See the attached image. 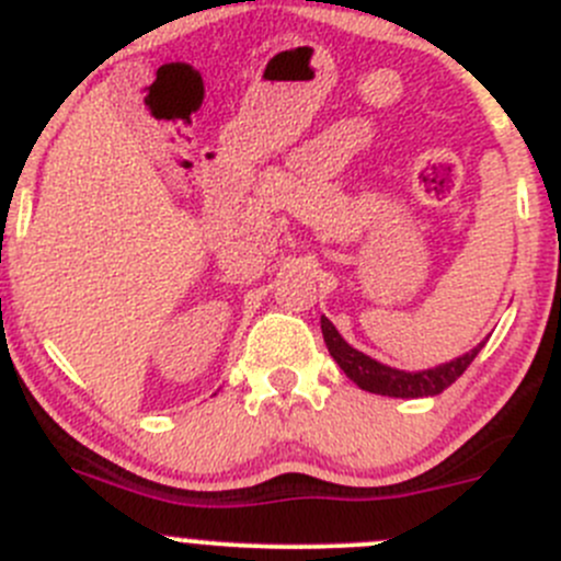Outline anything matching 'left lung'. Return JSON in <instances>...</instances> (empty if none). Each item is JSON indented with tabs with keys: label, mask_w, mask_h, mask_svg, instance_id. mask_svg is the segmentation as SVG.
Returning a JSON list of instances; mask_svg holds the SVG:
<instances>
[{
	"label": "left lung",
	"mask_w": 561,
	"mask_h": 561,
	"mask_svg": "<svg viewBox=\"0 0 561 561\" xmlns=\"http://www.w3.org/2000/svg\"><path fill=\"white\" fill-rule=\"evenodd\" d=\"M322 339L328 344V353L336 360L339 369L350 377L360 390H369V393L390 396V399H423V396H437L445 388H450L458 377L467 371V366L472 364L474 355L483 350L485 342H480L478 347H472L469 353L458 355V358L448 360V364H439L434 369H421V371H404L393 369V366L380 364V360L369 358L366 353L355 350L353 344H347L342 339V333L336 331L331 320L325 314L320 317Z\"/></svg>",
	"instance_id": "left-lung-1"
}]
</instances>
